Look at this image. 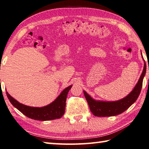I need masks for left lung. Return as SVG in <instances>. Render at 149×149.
<instances>
[{
	"instance_id": "1",
	"label": "left lung",
	"mask_w": 149,
	"mask_h": 149,
	"mask_svg": "<svg viewBox=\"0 0 149 149\" xmlns=\"http://www.w3.org/2000/svg\"><path fill=\"white\" fill-rule=\"evenodd\" d=\"M145 74L146 64L145 63L142 74L133 90L126 97L117 101L105 102V101H95L92 99L86 91H84V95L88 103L91 112L96 117L115 116L124 112L137 100L142 89L143 77Z\"/></svg>"
}]
</instances>
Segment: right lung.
<instances>
[{
	"mask_svg": "<svg viewBox=\"0 0 149 149\" xmlns=\"http://www.w3.org/2000/svg\"><path fill=\"white\" fill-rule=\"evenodd\" d=\"M72 87L70 86L65 88L55 101L43 107H32L23 105L12 97L7 91L6 95L12 105L26 117L38 121H48L60 119L64 114L66 98Z\"/></svg>",
	"mask_w": 149,
	"mask_h": 149,
	"instance_id": "obj_1",
	"label": "right lung"
}]
</instances>
